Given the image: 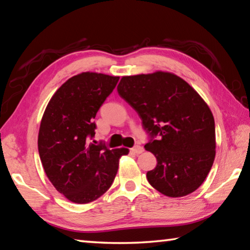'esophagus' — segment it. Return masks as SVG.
Masks as SVG:
<instances>
[{
  "label": "esophagus",
  "instance_id": "34e87169",
  "mask_svg": "<svg viewBox=\"0 0 250 250\" xmlns=\"http://www.w3.org/2000/svg\"><path fill=\"white\" fill-rule=\"evenodd\" d=\"M131 151L133 152V153H135V155H140V153H142L143 151H144V148H143V147L140 146V145H136L135 147L131 148Z\"/></svg>",
  "mask_w": 250,
  "mask_h": 250
}]
</instances>
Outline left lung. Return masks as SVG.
<instances>
[{
    "instance_id": "1",
    "label": "left lung",
    "mask_w": 250,
    "mask_h": 250,
    "mask_svg": "<svg viewBox=\"0 0 250 250\" xmlns=\"http://www.w3.org/2000/svg\"><path fill=\"white\" fill-rule=\"evenodd\" d=\"M117 91L151 137L145 149L155 155L157 167L147 172L148 182L171 198L192 193L215 160V121L208 105L183 78L162 71L124 76Z\"/></svg>"
}]
</instances>
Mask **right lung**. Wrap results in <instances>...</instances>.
Instances as JSON below:
<instances>
[{
  "instance_id": "right-lung-1",
  "label": "right lung",
  "mask_w": 250,
  "mask_h": 250,
  "mask_svg": "<svg viewBox=\"0 0 250 250\" xmlns=\"http://www.w3.org/2000/svg\"><path fill=\"white\" fill-rule=\"evenodd\" d=\"M118 76L83 72L71 77L52 95L39 131V153L47 177L65 198L77 204L99 199L113 184L119 159L128 148L108 149L90 142L93 119L113 92Z\"/></svg>"
}]
</instances>
